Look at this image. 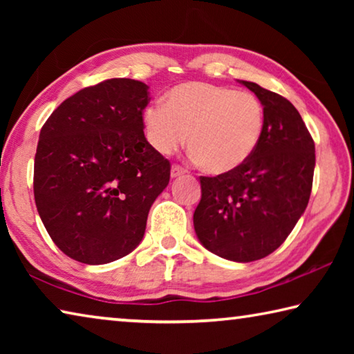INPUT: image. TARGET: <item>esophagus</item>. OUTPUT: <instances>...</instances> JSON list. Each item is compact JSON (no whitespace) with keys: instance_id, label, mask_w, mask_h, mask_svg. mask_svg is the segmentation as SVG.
Returning a JSON list of instances; mask_svg holds the SVG:
<instances>
[{"instance_id":"obj_1","label":"esophagus","mask_w":354,"mask_h":354,"mask_svg":"<svg viewBox=\"0 0 354 354\" xmlns=\"http://www.w3.org/2000/svg\"><path fill=\"white\" fill-rule=\"evenodd\" d=\"M184 173L185 170L181 165H171V178H179L181 175H184Z\"/></svg>"}]
</instances>
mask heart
I'll return each mask as SVG.
<instances>
[{
  "label": "heart",
  "instance_id": "b5f03b06",
  "mask_svg": "<svg viewBox=\"0 0 354 354\" xmlns=\"http://www.w3.org/2000/svg\"><path fill=\"white\" fill-rule=\"evenodd\" d=\"M148 142L160 154H171L187 140L196 164L212 175L231 173L247 162L262 139L266 112L254 93L184 82L167 93L165 104L143 111Z\"/></svg>",
  "mask_w": 354,
  "mask_h": 354
}]
</instances>
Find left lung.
<instances>
[{"instance_id":"8db88e82","label":"left lung","mask_w":354,"mask_h":354,"mask_svg":"<svg viewBox=\"0 0 354 354\" xmlns=\"http://www.w3.org/2000/svg\"><path fill=\"white\" fill-rule=\"evenodd\" d=\"M239 82L261 100L266 128L241 169L200 178L194 226L211 253L251 262L273 253L303 215L313 189L315 147L289 100L256 82Z\"/></svg>"}]
</instances>
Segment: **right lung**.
<instances>
[{
	"label": "right lung",
	"instance_id": "1",
	"mask_svg": "<svg viewBox=\"0 0 354 354\" xmlns=\"http://www.w3.org/2000/svg\"><path fill=\"white\" fill-rule=\"evenodd\" d=\"M148 86L113 77L64 101L46 120L34 160L35 206L57 248L88 266L129 254L170 162L143 134Z\"/></svg>",
	"mask_w": 354,
	"mask_h": 354
}]
</instances>
